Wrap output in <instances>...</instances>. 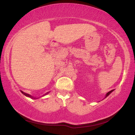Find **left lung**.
Listing matches in <instances>:
<instances>
[{
  "label": "left lung",
  "mask_w": 135,
  "mask_h": 135,
  "mask_svg": "<svg viewBox=\"0 0 135 135\" xmlns=\"http://www.w3.org/2000/svg\"><path fill=\"white\" fill-rule=\"evenodd\" d=\"M113 91H114V90H111V91H109V92H108V93H107V94H106V96H105V98H106L107 97H108V96L109 95V94H110V93L112 92H113Z\"/></svg>",
  "instance_id": "1"
}]
</instances>
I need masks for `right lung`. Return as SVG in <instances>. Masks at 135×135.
Segmentation results:
<instances>
[{"instance_id": "1", "label": "right lung", "mask_w": 135, "mask_h": 135, "mask_svg": "<svg viewBox=\"0 0 135 135\" xmlns=\"http://www.w3.org/2000/svg\"><path fill=\"white\" fill-rule=\"evenodd\" d=\"M21 93H23V94L25 95V96H26V97H29V98H33V99H38V98H34L33 97H32V96H31L30 95H29V94H28V93H24V92H22V91H21ZM49 93V92H47L46 93H45V94L44 95H43V96H45V95H47V94H48Z\"/></svg>"}]
</instances>
